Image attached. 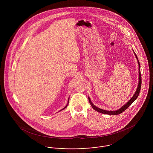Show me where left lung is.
I'll return each mask as SVG.
<instances>
[{
	"label": "left lung",
	"mask_w": 153,
	"mask_h": 153,
	"mask_svg": "<svg viewBox=\"0 0 153 153\" xmlns=\"http://www.w3.org/2000/svg\"><path fill=\"white\" fill-rule=\"evenodd\" d=\"M135 53V52H134ZM135 55L136 56V58L138 59V62L139 64V84L138 86V88L135 93L134 95L132 96V97L131 98V99L127 102L126 104H125L123 106L120 108V109L117 110V111H105V110H104V109H100V108H97V107H96L95 105H94L92 102L91 101V99L89 97H88V100H89V102H90L92 107L95 109V111L100 112V113H102V114H108V115H119L121 113H122L123 111H124L126 109H127L128 107H129L130 105H131V104L134 102L137 98L138 97V96H139V92H140V88H141V84H142V77H141V74H140V63L139 62L138 58L137 57V56L136 55V54L135 53Z\"/></svg>",
	"instance_id": "left-lung-1"
}]
</instances>
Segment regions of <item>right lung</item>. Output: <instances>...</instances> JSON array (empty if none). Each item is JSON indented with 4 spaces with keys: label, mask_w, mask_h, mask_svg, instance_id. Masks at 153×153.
Returning a JSON list of instances; mask_svg holds the SVG:
<instances>
[{
    "label": "right lung",
    "mask_w": 153,
    "mask_h": 153,
    "mask_svg": "<svg viewBox=\"0 0 153 153\" xmlns=\"http://www.w3.org/2000/svg\"><path fill=\"white\" fill-rule=\"evenodd\" d=\"M68 104H67V105H66V107H65V108H63V109H61V110H63V109H65V108L66 107H67V105H68Z\"/></svg>",
    "instance_id": "obj_1"
}]
</instances>
